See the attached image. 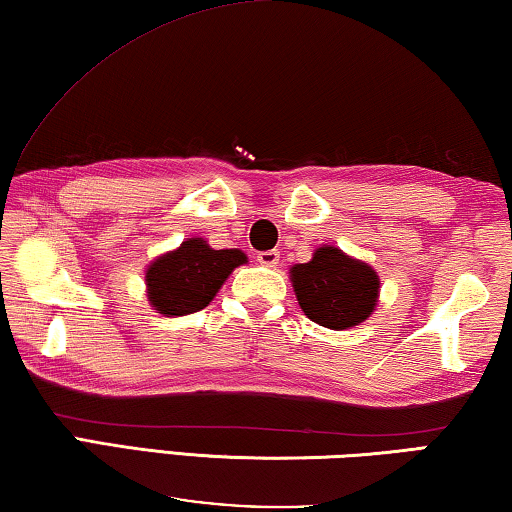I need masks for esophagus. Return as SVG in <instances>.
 I'll return each mask as SVG.
<instances>
[{
  "label": "esophagus",
  "mask_w": 512,
  "mask_h": 512,
  "mask_svg": "<svg viewBox=\"0 0 512 512\" xmlns=\"http://www.w3.org/2000/svg\"><path fill=\"white\" fill-rule=\"evenodd\" d=\"M257 262L266 266V269H275V266H278V262H280V253H278V250H264V253L257 255Z\"/></svg>",
  "instance_id": "obj_1"
}]
</instances>
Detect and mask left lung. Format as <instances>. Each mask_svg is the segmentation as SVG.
Masks as SVG:
<instances>
[{
  "label": "left lung",
  "mask_w": 512,
  "mask_h": 512,
  "mask_svg": "<svg viewBox=\"0 0 512 512\" xmlns=\"http://www.w3.org/2000/svg\"><path fill=\"white\" fill-rule=\"evenodd\" d=\"M289 280L307 319L330 330L360 326L378 305V273L335 246H319L310 262L291 266Z\"/></svg>",
  "instance_id": "obj_1"
}]
</instances>
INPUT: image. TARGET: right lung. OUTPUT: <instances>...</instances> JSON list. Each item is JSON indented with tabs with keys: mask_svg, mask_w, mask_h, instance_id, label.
I'll return each instance as SVG.
<instances>
[{
	"mask_svg": "<svg viewBox=\"0 0 512 512\" xmlns=\"http://www.w3.org/2000/svg\"><path fill=\"white\" fill-rule=\"evenodd\" d=\"M246 262L248 257L239 248L214 250L202 237H191L148 264L145 296L152 310L164 316L200 312L212 303L230 273Z\"/></svg>",
	"mask_w": 512,
	"mask_h": 512,
	"instance_id": "add662e5",
	"label": "right lung"
}]
</instances>
